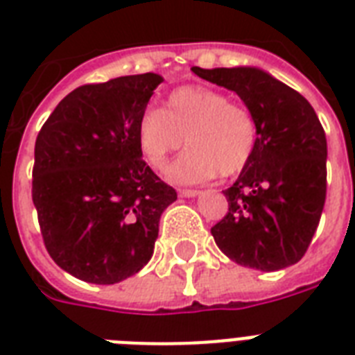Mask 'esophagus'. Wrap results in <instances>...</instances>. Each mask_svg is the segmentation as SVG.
I'll use <instances>...</instances> for the list:
<instances>
[{
  "instance_id": "34e87169",
  "label": "esophagus",
  "mask_w": 355,
  "mask_h": 355,
  "mask_svg": "<svg viewBox=\"0 0 355 355\" xmlns=\"http://www.w3.org/2000/svg\"><path fill=\"white\" fill-rule=\"evenodd\" d=\"M199 193H200L199 189H180V191H178L180 197H197Z\"/></svg>"
}]
</instances>
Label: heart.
I'll return each mask as SVG.
<instances>
[{
	"label": "heart",
	"mask_w": 355,
	"mask_h": 355,
	"mask_svg": "<svg viewBox=\"0 0 355 355\" xmlns=\"http://www.w3.org/2000/svg\"><path fill=\"white\" fill-rule=\"evenodd\" d=\"M138 144L156 169H164L169 156L188 144L167 177L178 184H199L217 173L228 177L245 169L258 144V123L245 105L221 92L182 86L169 94L164 110L141 114Z\"/></svg>",
	"instance_id": "heart-1"
}]
</instances>
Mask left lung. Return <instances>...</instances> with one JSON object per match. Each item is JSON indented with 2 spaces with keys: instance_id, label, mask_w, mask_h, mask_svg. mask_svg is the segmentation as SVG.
Masks as SVG:
<instances>
[{
  "instance_id": "1",
  "label": "left lung",
  "mask_w": 355,
  "mask_h": 355,
  "mask_svg": "<svg viewBox=\"0 0 355 355\" xmlns=\"http://www.w3.org/2000/svg\"><path fill=\"white\" fill-rule=\"evenodd\" d=\"M195 75L236 92L258 123V144L223 193L227 216L211 227L217 247L239 265L280 270L297 263L326 200L324 128L297 90L258 68L193 66Z\"/></svg>"
}]
</instances>
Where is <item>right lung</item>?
Returning <instances> with one entry per match:
<instances>
[{
  "mask_svg": "<svg viewBox=\"0 0 355 355\" xmlns=\"http://www.w3.org/2000/svg\"><path fill=\"white\" fill-rule=\"evenodd\" d=\"M156 73L85 85L58 103L35 144L33 202L47 252L79 280L110 286L153 256L158 223L177 191L156 177L138 121Z\"/></svg>",
  "mask_w": 355,
  "mask_h": 355,
  "instance_id": "1",
  "label": "right lung"
}]
</instances>
